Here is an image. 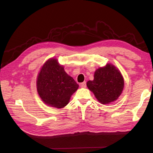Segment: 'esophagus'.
<instances>
[{
    "mask_svg": "<svg viewBox=\"0 0 153 153\" xmlns=\"http://www.w3.org/2000/svg\"><path fill=\"white\" fill-rule=\"evenodd\" d=\"M80 85V87H81L82 88H85V87H86V86H87V85H86V82H84L81 83Z\"/></svg>",
    "mask_w": 153,
    "mask_h": 153,
    "instance_id": "esophagus-1",
    "label": "esophagus"
}]
</instances>
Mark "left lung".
Listing matches in <instances>:
<instances>
[{"label":"left lung","mask_w":153,"mask_h":153,"mask_svg":"<svg viewBox=\"0 0 153 153\" xmlns=\"http://www.w3.org/2000/svg\"><path fill=\"white\" fill-rule=\"evenodd\" d=\"M93 80L87 82L89 89L102 104H108L116 100L122 93L124 80L121 73L112 64H106L94 73Z\"/></svg>","instance_id":"8db88e82"}]
</instances>
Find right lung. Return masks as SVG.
Returning a JSON list of instances; mask_svg holds the SVG:
<instances>
[{
    "instance_id": "obj_1",
    "label": "right lung",
    "mask_w": 153,
    "mask_h": 153,
    "mask_svg": "<svg viewBox=\"0 0 153 153\" xmlns=\"http://www.w3.org/2000/svg\"><path fill=\"white\" fill-rule=\"evenodd\" d=\"M78 88L73 78L64 71L55 59L45 63L37 80V91L44 102L55 108L67 105Z\"/></svg>"
}]
</instances>
